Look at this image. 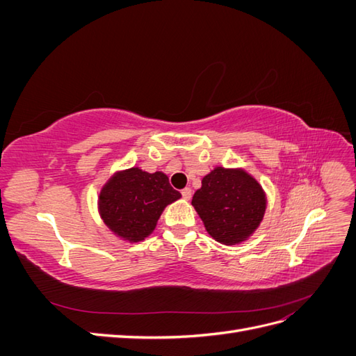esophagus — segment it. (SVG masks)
Wrapping results in <instances>:
<instances>
[{
    "mask_svg": "<svg viewBox=\"0 0 356 356\" xmlns=\"http://www.w3.org/2000/svg\"><path fill=\"white\" fill-rule=\"evenodd\" d=\"M181 195H182V197H184L186 200H190V199H191V195H193V191H191L190 187H186L184 190L181 191Z\"/></svg>",
    "mask_w": 356,
    "mask_h": 356,
    "instance_id": "1",
    "label": "esophagus"
}]
</instances>
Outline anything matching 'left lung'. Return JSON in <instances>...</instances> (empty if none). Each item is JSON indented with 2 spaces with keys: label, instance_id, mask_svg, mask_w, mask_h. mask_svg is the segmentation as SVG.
Here are the masks:
<instances>
[{
  "label": "left lung",
  "instance_id": "left-lung-1",
  "mask_svg": "<svg viewBox=\"0 0 356 356\" xmlns=\"http://www.w3.org/2000/svg\"><path fill=\"white\" fill-rule=\"evenodd\" d=\"M191 204L217 242L238 245L263 221L267 199L263 187L241 168H213L202 179Z\"/></svg>",
  "mask_w": 356,
  "mask_h": 356
}]
</instances>
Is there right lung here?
I'll list each match as a JSON object with an SVG mask.
<instances>
[{"label": "right lung", "mask_w": 356, "mask_h": 356, "mask_svg": "<svg viewBox=\"0 0 356 356\" xmlns=\"http://www.w3.org/2000/svg\"><path fill=\"white\" fill-rule=\"evenodd\" d=\"M181 197L163 172H148L136 166L118 170L105 182L98 197L104 224L117 238L141 242L156 229L161 212Z\"/></svg>", "instance_id": "add662e5"}]
</instances>
